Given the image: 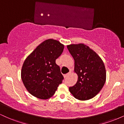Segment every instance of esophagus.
Masks as SVG:
<instances>
[{
	"instance_id": "esophagus-1",
	"label": "esophagus",
	"mask_w": 124,
	"mask_h": 124,
	"mask_svg": "<svg viewBox=\"0 0 124 124\" xmlns=\"http://www.w3.org/2000/svg\"><path fill=\"white\" fill-rule=\"evenodd\" d=\"M70 72H69V73H67L66 75H64V77H65V78H67L68 77H69V76H70Z\"/></svg>"
}]
</instances>
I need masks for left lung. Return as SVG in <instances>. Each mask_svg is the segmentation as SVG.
I'll list each match as a JSON object with an SVG mask.
<instances>
[{"instance_id":"left-lung-1","label":"left lung","mask_w":124,"mask_h":124,"mask_svg":"<svg viewBox=\"0 0 124 124\" xmlns=\"http://www.w3.org/2000/svg\"><path fill=\"white\" fill-rule=\"evenodd\" d=\"M67 48L75 61L74 72L78 75V81L69 87V92L79 100L92 99L106 82L104 63L99 55L85 44H70Z\"/></svg>"}]
</instances>
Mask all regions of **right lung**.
Segmentation results:
<instances>
[{
	"label": "right lung",
	"instance_id": "add662e5",
	"mask_svg": "<svg viewBox=\"0 0 124 124\" xmlns=\"http://www.w3.org/2000/svg\"><path fill=\"white\" fill-rule=\"evenodd\" d=\"M64 45L54 39L41 43L27 57L21 71L23 83L35 97L46 100L53 96L63 76L56 59L62 54Z\"/></svg>",
	"mask_w": 124,
	"mask_h": 124
}]
</instances>
